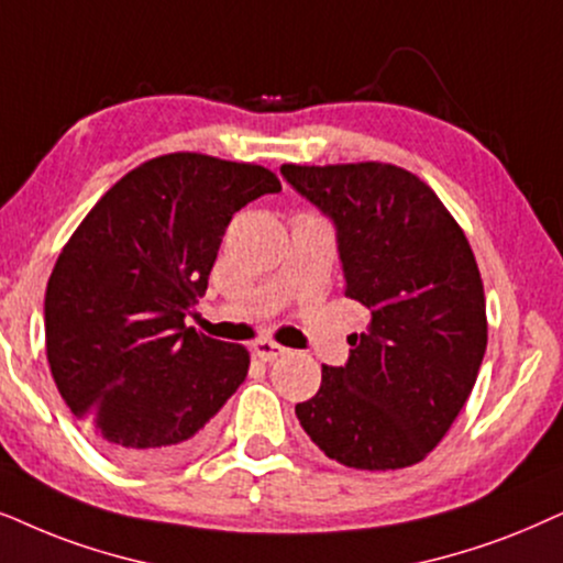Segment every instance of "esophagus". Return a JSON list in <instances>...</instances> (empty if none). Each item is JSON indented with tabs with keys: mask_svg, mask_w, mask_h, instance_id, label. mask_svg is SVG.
Instances as JSON below:
<instances>
[{
	"mask_svg": "<svg viewBox=\"0 0 563 563\" xmlns=\"http://www.w3.org/2000/svg\"><path fill=\"white\" fill-rule=\"evenodd\" d=\"M284 352H287V349H284L282 344H276V341H268V339L255 341L253 344V354L258 356L261 362H272V360H276V356H282Z\"/></svg>",
	"mask_w": 563,
	"mask_h": 563,
	"instance_id": "1",
	"label": "esophagus"
}]
</instances>
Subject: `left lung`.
<instances>
[{
	"label": "left lung",
	"mask_w": 563,
	"mask_h": 563,
	"mask_svg": "<svg viewBox=\"0 0 563 563\" xmlns=\"http://www.w3.org/2000/svg\"><path fill=\"white\" fill-rule=\"evenodd\" d=\"M339 230L344 295L369 310L344 367L297 404L335 463L398 471L448 434L486 352L484 282L468 238L419 175L390 163L282 165Z\"/></svg>",
	"instance_id": "8db88e82"
}]
</instances>
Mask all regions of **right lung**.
Listing matches in <instances>:
<instances>
[{
    "label": "right lung",
    "instance_id": "1",
    "mask_svg": "<svg viewBox=\"0 0 563 563\" xmlns=\"http://www.w3.org/2000/svg\"><path fill=\"white\" fill-rule=\"evenodd\" d=\"M279 178L255 163L170 152L100 196L46 287V356L64 404L115 463L152 468L207 442L251 354L186 325L235 211Z\"/></svg>",
    "mask_w": 563,
    "mask_h": 563
}]
</instances>
